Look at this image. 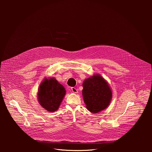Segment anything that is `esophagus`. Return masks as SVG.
<instances>
[{"mask_svg":"<svg viewBox=\"0 0 152 152\" xmlns=\"http://www.w3.org/2000/svg\"><path fill=\"white\" fill-rule=\"evenodd\" d=\"M71 90H72V91L74 92V93H77L78 92V90H77V89L76 88H75V87H71Z\"/></svg>","mask_w":152,"mask_h":152,"instance_id":"obj_1","label":"esophagus"}]
</instances>
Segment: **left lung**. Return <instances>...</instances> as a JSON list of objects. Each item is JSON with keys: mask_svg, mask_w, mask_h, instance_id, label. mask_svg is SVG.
<instances>
[{"mask_svg": "<svg viewBox=\"0 0 152 152\" xmlns=\"http://www.w3.org/2000/svg\"><path fill=\"white\" fill-rule=\"evenodd\" d=\"M83 95L88 110L97 113L108 107L112 91L108 83L99 75H95L83 83Z\"/></svg>", "mask_w": 152, "mask_h": 152, "instance_id": "obj_1", "label": "left lung"}]
</instances>
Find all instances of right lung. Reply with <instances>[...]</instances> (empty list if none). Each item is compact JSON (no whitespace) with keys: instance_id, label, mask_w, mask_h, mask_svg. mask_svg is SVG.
<instances>
[{"instance_id":"obj_1","label":"right lung","mask_w":152,"mask_h":152,"mask_svg":"<svg viewBox=\"0 0 152 152\" xmlns=\"http://www.w3.org/2000/svg\"><path fill=\"white\" fill-rule=\"evenodd\" d=\"M65 94L64 87L55 78H45L39 88L38 99L43 108L53 112L58 109Z\"/></svg>"}]
</instances>
